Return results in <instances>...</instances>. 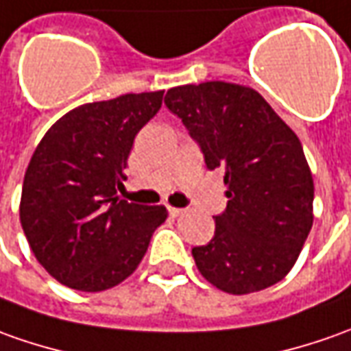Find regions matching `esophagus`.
<instances>
[{
	"label": "esophagus",
	"instance_id": "1",
	"mask_svg": "<svg viewBox=\"0 0 351 351\" xmlns=\"http://www.w3.org/2000/svg\"><path fill=\"white\" fill-rule=\"evenodd\" d=\"M167 209H169V213H171V215L173 217H178V215H182V213H186V209H182V207H167Z\"/></svg>",
	"mask_w": 351,
	"mask_h": 351
}]
</instances>
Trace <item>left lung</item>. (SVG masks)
Wrapping results in <instances>:
<instances>
[{
    "mask_svg": "<svg viewBox=\"0 0 351 351\" xmlns=\"http://www.w3.org/2000/svg\"><path fill=\"white\" fill-rule=\"evenodd\" d=\"M209 171L223 169L228 204L215 236L192 247L199 273L228 294L282 280L313 225V178L302 142L256 90L221 80L171 88Z\"/></svg>",
    "mask_w": 351,
    "mask_h": 351,
    "instance_id": "left-lung-1",
    "label": "left lung"
}]
</instances>
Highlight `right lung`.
Segmentation results:
<instances>
[{"label":"right lung","instance_id":"right-lung-1","mask_svg":"<svg viewBox=\"0 0 351 351\" xmlns=\"http://www.w3.org/2000/svg\"><path fill=\"white\" fill-rule=\"evenodd\" d=\"M163 104V92L125 94L84 104L51 126L28 163L21 225L49 275L80 292H101L140 265L163 206L117 197L140 128Z\"/></svg>","mask_w":351,"mask_h":351}]
</instances>
